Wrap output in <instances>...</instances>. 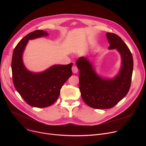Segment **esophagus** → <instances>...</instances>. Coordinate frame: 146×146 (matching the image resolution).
I'll use <instances>...</instances> for the list:
<instances>
[{
	"mask_svg": "<svg viewBox=\"0 0 146 146\" xmlns=\"http://www.w3.org/2000/svg\"><path fill=\"white\" fill-rule=\"evenodd\" d=\"M72 70L73 73H77L78 72V68L76 66H73L72 68Z\"/></svg>",
	"mask_w": 146,
	"mask_h": 146,
	"instance_id": "1",
	"label": "esophagus"
}]
</instances>
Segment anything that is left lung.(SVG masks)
Instances as JSON below:
<instances>
[{
  "label": "left lung",
  "mask_w": 146,
  "mask_h": 146,
  "mask_svg": "<svg viewBox=\"0 0 146 146\" xmlns=\"http://www.w3.org/2000/svg\"><path fill=\"white\" fill-rule=\"evenodd\" d=\"M106 36L110 44L109 48L117 49L121 56V69L115 77L105 78L98 76L87 58L80 57L76 62L80 70L81 97L88 106L97 109H110L127 95L133 72V56L128 47L115 33H107Z\"/></svg>",
  "instance_id": "obj_1"
}]
</instances>
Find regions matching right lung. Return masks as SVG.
<instances>
[{
  "label": "right lung",
  "mask_w": 146,
  "mask_h": 146,
  "mask_svg": "<svg viewBox=\"0 0 146 146\" xmlns=\"http://www.w3.org/2000/svg\"><path fill=\"white\" fill-rule=\"evenodd\" d=\"M48 35L43 30L29 33L19 41L13 53L11 69L14 87L32 107L43 108L52 105L58 98L62 86L72 74V63L55 65L36 73L29 71L24 66L23 54L28 41Z\"/></svg>",
  "instance_id": "obj_1"
}]
</instances>
